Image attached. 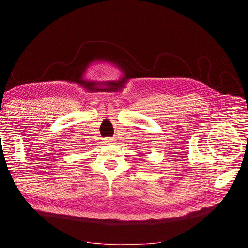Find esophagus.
<instances>
[{"mask_svg": "<svg viewBox=\"0 0 248 248\" xmlns=\"http://www.w3.org/2000/svg\"><path fill=\"white\" fill-rule=\"evenodd\" d=\"M114 139H106V143H112Z\"/></svg>", "mask_w": 248, "mask_h": 248, "instance_id": "1", "label": "esophagus"}]
</instances>
